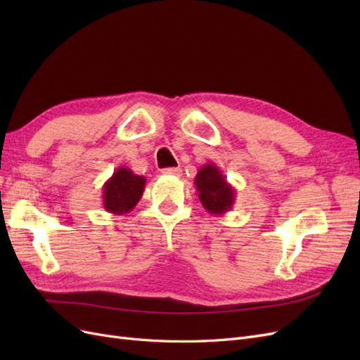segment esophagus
<instances>
[{"mask_svg":"<svg viewBox=\"0 0 360 360\" xmlns=\"http://www.w3.org/2000/svg\"><path fill=\"white\" fill-rule=\"evenodd\" d=\"M163 176H172V177H180L181 176V169L180 168H165L162 169Z\"/></svg>","mask_w":360,"mask_h":360,"instance_id":"1","label":"esophagus"}]
</instances>
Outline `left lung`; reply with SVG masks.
I'll return each mask as SVG.
<instances>
[{
	"mask_svg": "<svg viewBox=\"0 0 360 360\" xmlns=\"http://www.w3.org/2000/svg\"><path fill=\"white\" fill-rule=\"evenodd\" d=\"M198 198L210 214H224L231 210L236 202V189L214 163H205L193 180Z\"/></svg>",
	"mask_w": 360,
	"mask_h": 360,
	"instance_id": "1",
	"label": "left lung"
}]
</instances>
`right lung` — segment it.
Wrapping results in <instances>:
<instances>
[{
    "mask_svg": "<svg viewBox=\"0 0 360 360\" xmlns=\"http://www.w3.org/2000/svg\"><path fill=\"white\" fill-rule=\"evenodd\" d=\"M146 177L126 167H118L103 184V209L108 213L123 216L135 209L146 188Z\"/></svg>",
    "mask_w": 360,
    "mask_h": 360,
    "instance_id": "obj_1",
    "label": "right lung"
}]
</instances>
